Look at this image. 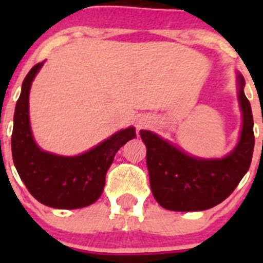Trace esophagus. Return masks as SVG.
Listing matches in <instances>:
<instances>
[{"label": "esophagus", "mask_w": 263, "mask_h": 263, "mask_svg": "<svg viewBox=\"0 0 263 263\" xmlns=\"http://www.w3.org/2000/svg\"><path fill=\"white\" fill-rule=\"evenodd\" d=\"M153 118L150 117V116H141V117L138 118V121H137V129H145V127H148V126H152L153 125Z\"/></svg>", "instance_id": "obj_1"}]
</instances>
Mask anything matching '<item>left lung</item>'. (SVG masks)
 Segmentation results:
<instances>
[{
  "label": "left lung",
  "mask_w": 263,
  "mask_h": 263,
  "mask_svg": "<svg viewBox=\"0 0 263 263\" xmlns=\"http://www.w3.org/2000/svg\"><path fill=\"white\" fill-rule=\"evenodd\" d=\"M237 84L242 130L233 152L221 159L191 157L153 132H139L147 147L146 163L153 195L166 210H210L224 201L248 173L254 150L253 115L249 100L243 93L245 80L240 73Z\"/></svg>",
  "instance_id": "1"
}]
</instances>
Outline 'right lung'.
<instances>
[{"label":"right lung","mask_w":263,"mask_h":263,"mask_svg":"<svg viewBox=\"0 0 263 263\" xmlns=\"http://www.w3.org/2000/svg\"><path fill=\"white\" fill-rule=\"evenodd\" d=\"M43 66L38 63L22 83L14 111L11 154L14 166L30 194L39 203L59 210H76L90 205L101 196L105 175L116 153L136 138V129L120 130L110 138L76 157H62L43 152L32 138L29 120L31 83Z\"/></svg>","instance_id":"1"}]
</instances>
